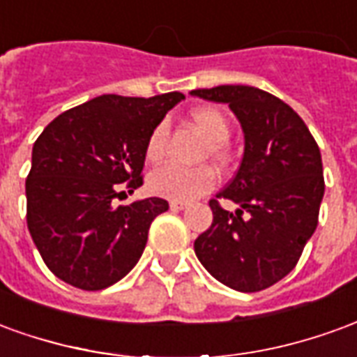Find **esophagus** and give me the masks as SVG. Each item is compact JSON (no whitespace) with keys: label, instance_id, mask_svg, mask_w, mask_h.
Here are the masks:
<instances>
[{"label":"esophagus","instance_id":"esophagus-1","mask_svg":"<svg viewBox=\"0 0 357 357\" xmlns=\"http://www.w3.org/2000/svg\"><path fill=\"white\" fill-rule=\"evenodd\" d=\"M189 204L183 201H170V208L172 210H185Z\"/></svg>","mask_w":357,"mask_h":357}]
</instances>
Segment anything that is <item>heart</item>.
Here are the masks:
<instances>
[{"label":"heart","instance_id":"b5f03b06","mask_svg":"<svg viewBox=\"0 0 357 357\" xmlns=\"http://www.w3.org/2000/svg\"><path fill=\"white\" fill-rule=\"evenodd\" d=\"M189 120L197 126V130L206 137L204 155L212 160L224 164L229 158L227 143L229 139V120L216 107H199L189 112ZM168 143V128L158 124L149 135L145 143V158L149 162H158L166 153ZM214 185V176L208 168H178V166H162L151 174L149 189L158 197L170 201H193L202 193H206Z\"/></svg>","mask_w":357,"mask_h":357}]
</instances>
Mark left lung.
Instances as JSON below:
<instances>
[{"mask_svg":"<svg viewBox=\"0 0 357 357\" xmlns=\"http://www.w3.org/2000/svg\"><path fill=\"white\" fill-rule=\"evenodd\" d=\"M191 95L227 102L245 133L239 170L216 195L239 208L233 214L210 201L214 220L195 241V255L229 289L264 291L291 273L317 227L325 193L321 153L304 120L268 91L218 86Z\"/></svg>","mask_w":357,"mask_h":357,"instance_id":"8db88e82","label":"left lung"}]
</instances>
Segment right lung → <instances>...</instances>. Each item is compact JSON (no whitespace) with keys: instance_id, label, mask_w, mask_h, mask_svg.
<instances>
[{"instance_id":"add662e5","label":"right lung","mask_w":357,"mask_h":357,"mask_svg":"<svg viewBox=\"0 0 357 357\" xmlns=\"http://www.w3.org/2000/svg\"><path fill=\"white\" fill-rule=\"evenodd\" d=\"M185 95H101L59 114L32 149L26 224L45 266L82 291L128 275L149 227L168 202L158 197L112 206L118 191L143 183L145 143ZM124 193V191H122Z\"/></svg>"}]
</instances>
